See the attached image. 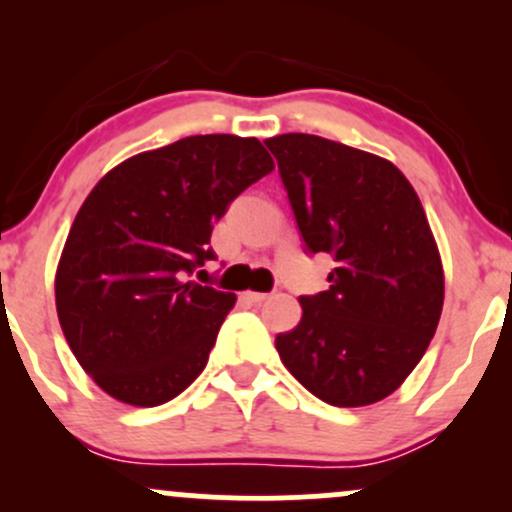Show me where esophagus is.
I'll list each match as a JSON object with an SVG mask.
<instances>
[{
	"mask_svg": "<svg viewBox=\"0 0 512 512\" xmlns=\"http://www.w3.org/2000/svg\"><path fill=\"white\" fill-rule=\"evenodd\" d=\"M245 298H248L250 303H264L269 298V293H262V291H248L245 293Z\"/></svg>",
	"mask_w": 512,
	"mask_h": 512,
	"instance_id": "34e87169",
	"label": "esophagus"
}]
</instances>
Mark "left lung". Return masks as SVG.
Returning <instances> with one entry per match:
<instances>
[{
  "label": "left lung",
  "instance_id": "left-lung-1",
  "mask_svg": "<svg viewBox=\"0 0 512 512\" xmlns=\"http://www.w3.org/2000/svg\"><path fill=\"white\" fill-rule=\"evenodd\" d=\"M264 144L308 250L337 262L330 289L301 298V322L276 351L332 407L380 402L426 354L443 310V262L421 199L383 156L296 132Z\"/></svg>",
  "mask_w": 512,
  "mask_h": 512
}]
</instances>
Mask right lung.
<instances>
[{
	"instance_id": "obj_1",
	"label": "right lung",
	"mask_w": 512,
	"mask_h": 512,
	"mask_svg": "<svg viewBox=\"0 0 512 512\" xmlns=\"http://www.w3.org/2000/svg\"><path fill=\"white\" fill-rule=\"evenodd\" d=\"M274 170L255 137L197 134L127 158L88 192L55 274L57 317L93 383L158 407L202 373L236 293L187 276L214 260L211 228Z\"/></svg>"
}]
</instances>
